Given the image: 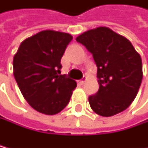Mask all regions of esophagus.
<instances>
[{
  "label": "esophagus",
  "mask_w": 148,
  "mask_h": 148,
  "mask_svg": "<svg viewBox=\"0 0 148 148\" xmlns=\"http://www.w3.org/2000/svg\"><path fill=\"white\" fill-rule=\"evenodd\" d=\"M86 79H87V78H86V77H84V78H83L82 79H81V80H79V84H81V85H82V84H84V82H85V80H86Z\"/></svg>",
  "instance_id": "obj_1"
}]
</instances>
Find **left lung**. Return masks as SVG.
I'll list each match as a JSON object with an SVG mask.
<instances>
[{
  "label": "left lung",
  "instance_id": "left-lung-1",
  "mask_svg": "<svg viewBox=\"0 0 148 148\" xmlns=\"http://www.w3.org/2000/svg\"><path fill=\"white\" fill-rule=\"evenodd\" d=\"M76 41L92 54L97 66L99 90L89 97L91 109L105 117L127 109L143 79L141 57L131 42L108 27L87 31Z\"/></svg>",
  "mask_w": 148,
  "mask_h": 148
}]
</instances>
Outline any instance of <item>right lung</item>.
<instances>
[{
  "instance_id": "obj_1",
  "label": "right lung",
  "mask_w": 148,
  "mask_h": 148,
  "mask_svg": "<svg viewBox=\"0 0 148 148\" xmlns=\"http://www.w3.org/2000/svg\"><path fill=\"white\" fill-rule=\"evenodd\" d=\"M72 40L69 34L46 30L23 41L14 58V76L34 109L53 115L69 104L76 81L59 75L61 58Z\"/></svg>"
}]
</instances>
